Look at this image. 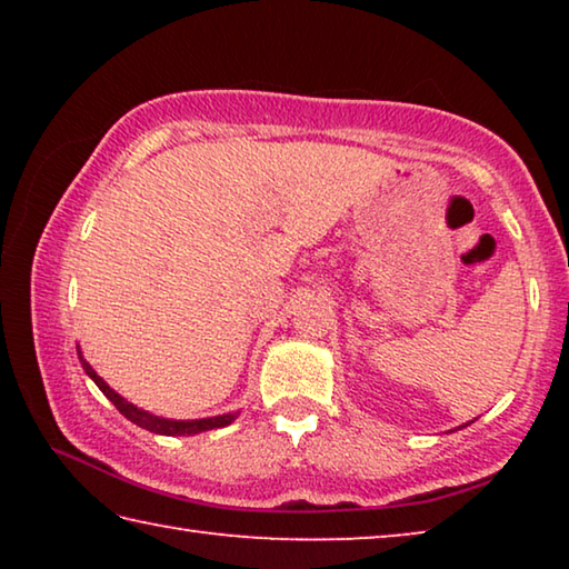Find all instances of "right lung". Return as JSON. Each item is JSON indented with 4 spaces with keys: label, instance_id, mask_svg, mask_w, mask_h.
Returning <instances> with one entry per match:
<instances>
[{
    "label": "right lung",
    "instance_id": "add662e5",
    "mask_svg": "<svg viewBox=\"0 0 569 569\" xmlns=\"http://www.w3.org/2000/svg\"><path fill=\"white\" fill-rule=\"evenodd\" d=\"M77 356H80V363L88 377L98 383V389L108 397L118 411L122 413L124 419H130L132 423H138V427L152 431V435H162V437H192V435H200V431H210V429H220V427H228V423H233L238 419L240 411L233 413H218V417H208V419H166V417H156V413H150L146 409L134 407L132 401H128L124 397H120L118 391L110 389V383L104 381L102 377H98V371L92 369L84 359L80 346H77Z\"/></svg>",
    "mask_w": 569,
    "mask_h": 569
}]
</instances>
